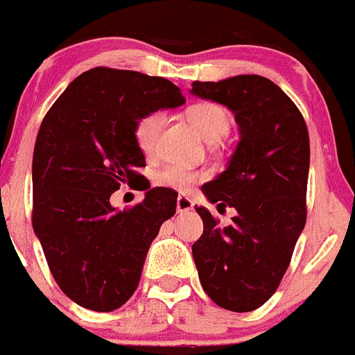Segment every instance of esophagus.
Wrapping results in <instances>:
<instances>
[{
    "mask_svg": "<svg viewBox=\"0 0 355 355\" xmlns=\"http://www.w3.org/2000/svg\"><path fill=\"white\" fill-rule=\"evenodd\" d=\"M193 209V202L191 198H187V196H178L177 198V211L180 214L182 213H189Z\"/></svg>",
    "mask_w": 355,
    "mask_h": 355,
    "instance_id": "1",
    "label": "esophagus"
}]
</instances>
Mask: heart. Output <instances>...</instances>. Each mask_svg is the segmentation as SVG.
<instances>
[{
    "label": "heart",
    "mask_w": 355,
    "mask_h": 355,
    "mask_svg": "<svg viewBox=\"0 0 355 355\" xmlns=\"http://www.w3.org/2000/svg\"><path fill=\"white\" fill-rule=\"evenodd\" d=\"M186 115L187 121L191 122V126L198 132V135L209 144H216L218 141H222L231 128V115H229L227 110L216 103H209V101L189 106ZM164 121H166L164 112L155 110V112L146 113L144 117L139 119V122L135 124L137 146L141 148L144 155H151L155 151ZM202 178H204L202 173L180 168V166H166V168L155 173L153 182L159 187H168V189H175V191H187Z\"/></svg>",
    "instance_id": "obj_1"
}]
</instances>
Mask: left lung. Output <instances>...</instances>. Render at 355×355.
<instances>
[{
  "instance_id": "left-lung-1",
  "label": "left lung",
  "mask_w": 355,
  "mask_h": 355,
  "mask_svg": "<svg viewBox=\"0 0 355 355\" xmlns=\"http://www.w3.org/2000/svg\"><path fill=\"white\" fill-rule=\"evenodd\" d=\"M191 94L227 106L240 142L225 171L202 186L211 204L236 209L218 227L196 207L204 234L193 243L198 278L207 296L233 312L256 311L278 288L305 227L309 132L296 104L261 76L193 83Z\"/></svg>"
}]
</instances>
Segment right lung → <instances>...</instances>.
Masks as SVG:
<instances>
[{
  "label": "right lung",
  "mask_w": 355,
  "mask_h": 355,
  "mask_svg": "<svg viewBox=\"0 0 355 355\" xmlns=\"http://www.w3.org/2000/svg\"><path fill=\"white\" fill-rule=\"evenodd\" d=\"M186 97L164 77L97 67L68 85L41 122L32 159V225L55 284L77 305L115 311L135 293L146 254L177 209V193L150 187L135 124ZM122 183L146 191L119 211Z\"/></svg>",
  "instance_id": "right-lung-1"
}]
</instances>
